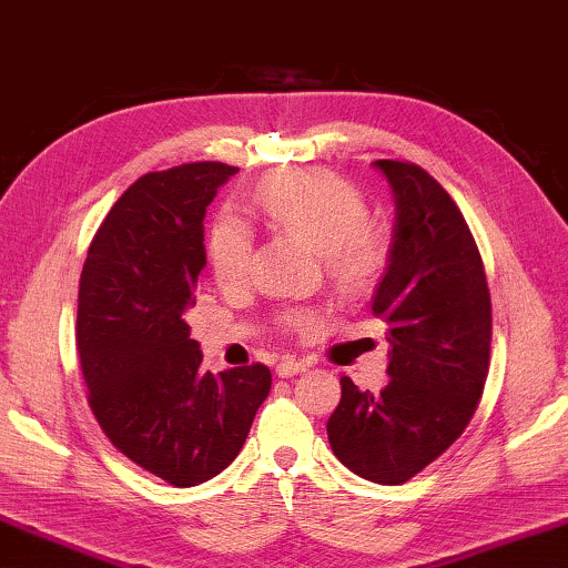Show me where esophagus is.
<instances>
[{
  "mask_svg": "<svg viewBox=\"0 0 568 568\" xmlns=\"http://www.w3.org/2000/svg\"><path fill=\"white\" fill-rule=\"evenodd\" d=\"M306 369H310V365H306L304 359L284 357V359L276 365V375H278V377H294V375H300V372H306Z\"/></svg>",
  "mask_w": 568,
  "mask_h": 568,
  "instance_id": "esophagus-1",
  "label": "esophagus"
}]
</instances>
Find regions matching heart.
<instances>
[{
    "label": "heart",
    "mask_w": 568,
    "mask_h": 568,
    "mask_svg": "<svg viewBox=\"0 0 568 568\" xmlns=\"http://www.w3.org/2000/svg\"><path fill=\"white\" fill-rule=\"evenodd\" d=\"M254 203L272 226L317 251L339 290L369 284L385 262V241L367 219V203L349 181L329 171H286L258 185ZM211 272L221 286H239L251 264V231L221 219L209 236ZM290 327L310 329L314 312H294Z\"/></svg>",
    "instance_id": "heart-1"
}]
</instances>
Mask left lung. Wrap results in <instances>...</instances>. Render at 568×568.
I'll return each mask as SVG.
<instances>
[{"mask_svg":"<svg viewBox=\"0 0 568 568\" xmlns=\"http://www.w3.org/2000/svg\"><path fill=\"white\" fill-rule=\"evenodd\" d=\"M395 199L372 312L387 322L389 383L342 377L329 445L359 478L399 486L466 430L490 359V294L476 241L443 185L413 163L375 161Z\"/></svg>","mask_w":568,"mask_h":568,"instance_id":"left-lung-1","label":"left lung"}]
</instances>
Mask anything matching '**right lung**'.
<instances>
[{"label": "right lung", "mask_w": 568, "mask_h": 568, "mask_svg": "<svg viewBox=\"0 0 568 568\" xmlns=\"http://www.w3.org/2000/svg\"><path fill=\"white\" fill-rule=\"evenodd\" d=\"M236 173L213 161L145 173L100 223L80 276L92 413L125 458L175 488L231 466L272 389L264 365L201 372L185 322L206 266V209Z\"/></svg>", "instance_id": "add662e5"}]
</instances>
